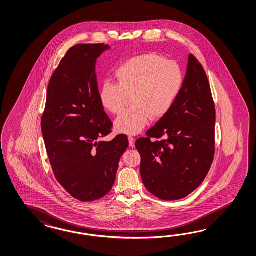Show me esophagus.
<instances>
[{"label": "esophagus", "instance_id": "esophagus-1", "mask_svg": "<svg viewBox=\"0 0 256 256\" xmlns=\"http://www.w3.org/2000/svg\"><path fill=\"white\" fill-rule=\"evenodd\" d=\"M128 142H130V146L133 148V147L135 146V140H134V138L132 137V136H130V137H128Z\"/></svg>", "mask_w": 256, "mask_h": 256}]
</instances>
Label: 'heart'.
Wrapping results in <instances>:
<instances>
[{"mask_svg":"<svg viewBox=\"0 0 256 256\" xmlns=\"http://www.w3.org/2000/svg\"><path fill=\"white\" fill-rule=\"evenodd\" d=\"M118 84L105 82L100 90L104 109L118 114L128 96L132 108L116 120L118 132L135 135L142 132L150 118L165 116L179 96L184 74L178 63L156 53L134 56L116 70Z\"/></svg>","mask_w":256,"mask_h":256,"instance_id":"1","label":"heart"}]
</instances>
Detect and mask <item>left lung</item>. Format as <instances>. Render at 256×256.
<instances>
[{
	"label": "left lung",
	"instance_id": "1",
	"mask_svg": "<svg viewBox=\"0 0 256 256\" xmlns=\"http://www.w3.org/2000/svg\"><path fill=\"white\" fill-rule=\"evenodd\" d=\"M215 118L207 74L191 54L172 108L135 142L142 180L150 193L178 200L200 186L214 158Z\"/></svg>",
	"mask_w": 256,
	"mask_h": 256
}]
</instances>
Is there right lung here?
<instances>
[{
  "label": "right lung",
  "instance_id": "right-lung-1",
  "mask_svg": "<svg viewBox=\"0 0 256 256\" xmlns=\"http://www.w3.org/2000/svg\"><path fill=\"white\" fill-rule=\"evenodd\" d=\"M108 44L70 48L51 76L42 116V133L56 179L83 202L97 200L114 184L118 163L128 146L126 135L102 138L112 123L100 100L97 58Z\"/></svg>",
  "mask_w": 256,
  "mask_h": 256
}]
</instances>
